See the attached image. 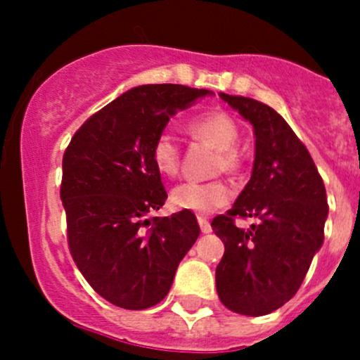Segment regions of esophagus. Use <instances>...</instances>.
<instances>
[{
    "label": "esophagus",
    "instance_id": "1",
    "mask_svg": "<svg viewBox=\"0 0 360 360\" xmlns=\"http://www.w3.org/2000/svg\"><path fill=\"white\" fill-rule=\"evenodd\" d=\"M197 221H198V226H200L202 233H210V231H212V228H210V223L205 219V217L200 216Z\"/></svg>",
    "mask_w": 360,
    "mask_h": 360
}]
</instances>
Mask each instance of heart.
Here are the masks:
<instances>
[{"label":"heart","mask_w":360,"mask_h":360,"mask_svg":"<svg viewBox=\"0 0 360 360\" xmlns=\"http://www.w3.org/2000/svg\"><path fill=\"white\" fill-rule=\"evenodd\" d=\"M188 134L193 139L210 144L217 150L214 172L238 174L244 167V155L238 150V125L223 111H209L190 120ZM151 160L162 176L176 177L181 167V148L176 137L162 132L151 146ZM231 200V188L226 181L207 183H183L170 191V203L179 210L209 214L221 209Z\"/></svg>","instance_id":"heart-1"}]
</instances>
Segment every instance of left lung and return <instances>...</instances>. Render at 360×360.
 <instances>
[{
	"instance_id": "8db88e82",
	"label": "left lung",
	"mask_w": 360,
	"mask_h": 360,
	"mask_svg": "<svg viewBox=\"0 0 360 360\" xmlns=\"http://www.w3.org/2000/svg\"><path fill=\"white\" fill-rule=\"evenodd\" d=\"M221 99L252 123L256 157L237 202L210 223L224 244L217 296L228 310L259 317L300 289L324 242L328 197L307 146L277 111L249 97L221 92ZM237 217L260 221L242 231L234 224Z\"/></svg>"
}]
</instances>
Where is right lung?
Masks as SVG:
<instances>
[{
  "label": "right lung",
  "instance_id": "obj_1",
  "mask_svg": "<svg viewBox=\"0 0 360 360\" xmlns=\"http://www.w3.org/2000/svg\"><path fill=\"white\" fill-rule=\"evenodd\" d=\"M210 94L143 85L94 112L63 157L60 200L76 266L104 300L144 310L169 294L181 259L200 235L191 210L151 217L167 191L151 146L167 122Z\"/></svg>",
  "mask_w": 360,
  "mask_h": 360
}]
</instances>
